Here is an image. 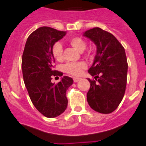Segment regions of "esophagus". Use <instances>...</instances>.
<instances>
[{
    "label": "esophagus",
    "instance_id": "obj_1",
    "mask_svg": "<svg viewBox=\"0 0 146 146\" xmlns=\"http://www.w3.org/2000/svg\"><path fill=\"white\" fill-rule=\"evenodd\" d=\"M79 80H80V78H76V77H74V78H73V82H78Z\"/></svg>",
    "mask_w": 146,
    "mask_h": 146
}]
</instances>
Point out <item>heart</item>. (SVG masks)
<instances>
[{
  "mask_svg": "<svg viewBox=\"0 0 146 146\" xmlns=\"http://www.w3.org/2000/svg\"><path fill=\"white\" fill-rule=\"evenodd\" d=\"M70 45L78 51L82 52L86 48V42L80 36H73L69 40ZM51 54L54 59L58 62L62 61V46L59 42L54 44L51 49ZM87 68V64L84 62L68 63L64 66V70L67 73L74 76H78L82 73L83 70Z\"/></svg>",
  "mask_w": 146,
  "mask_h": 146,
  "instance_id": "b5f03b06",
  "label": "heart"
}]
</instances>
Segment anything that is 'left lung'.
Listing matches in <instances>:
<instances>
[{
  "label": "left lung",
  "mask_w": 146,
  "mask_h": 146,
  "mask_svg": "<svg viewBox=\"0 0 146 146\" xmlns=\"http://www.w3.org/2000/svg\"><path fill=\"white\" fill-rule=\"evenodd\" d=\"M83 36L90 39L97 48L93 64L88 70L94 79L88 78L90 88L87 102L98 112L111 113L117 108L126 90L128 64L125 49L113 35L100 28L87 30Z\"/></svg>",
  "instance_id": "1"
}]
</instances>
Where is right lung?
<instances>
[{"label": "right lung", "instance_id": "right-lung-1", "mask_svg": "<svg viewBox=\"0 0 146 146\" xmlns=\"http://www.w3.org/2000/svg\"><path fill=\"white\" fill-rule=\"evenodd\" d=\"M65 35L66 31L53 28H39L29 35L23 54V76L29 97L36 110L49 118L57 117L66 110V91L73 83L68 76H63L56 84L51 82L54 76L63 75L54 69L52 47Z\"/></svg>", "mask_w": 146, "mask_h": 146}]
</instances>
